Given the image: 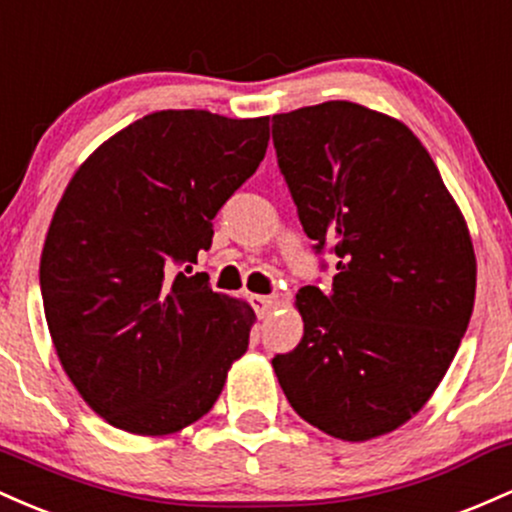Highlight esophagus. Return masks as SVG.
Instances as JSON below:
<instances>
[{
    "label": "esophagus",
    "instance_id": "obj_1",
    "mask_svg": "<svg viewBox=\"0 0 512 512\" xmlns=\"http://www.w3.org/2000/svg\"><path fill=\"white\" fill-rule=\"evenodd\" d=\"M249 302H251V307H254V312L258 314V319H263L271 314V302H268L266 295H249Z\"/></svg>",
    "mask_w": 512,
    "mask_h": 512
}]
</instances>
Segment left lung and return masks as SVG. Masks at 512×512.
<instances>
[{"mask_svg": "<svg viewBox=\"0 0 512 512\" xmlns=\"http://www.w3.org/2000/svg\"><path fill=\"white\" fill-rule=\"evenodd\" d=\"M273 145L304 234L338 261L329 292L297 295L304 333L275 375L314 428L377 438L423 409L455 358L474 309L472 239L399 120L326 101L273 116Z\"/></svg>", "mask_w": 512, "mask_h": 512, "instance_id": "left-lung-1", "label": "left lung"}]
</instances>
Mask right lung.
Instances as JSON below:
<instances>
[{"instance_id": "1", "label": "right lung", "mask_w": 512, "mask_h": 512, "mask_svg": "<svg viewBox=\"0 0 512 512\" xmlns=\"http://www.w3.org/2000/svg\"><path fill=\"white\" fill-rule=\"evenodd\" d=\"M268 137V118L159 111L72 176L43 246L40 295L67 377L111 426L166 435L198 421L249 348L254 312L212 292L191 263Z\"/></svg>"}]
</instances>
